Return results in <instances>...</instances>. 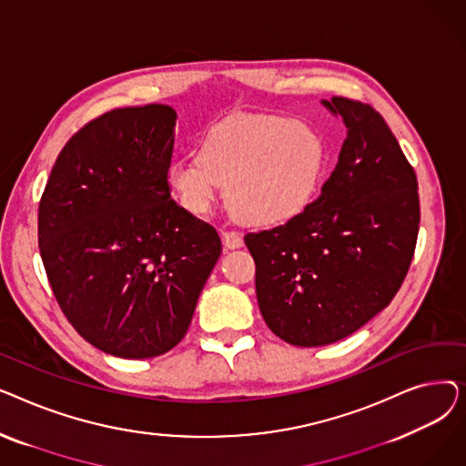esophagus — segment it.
Returning <instances> with one entry per match:
<instances>
[{
	"label": "esophagus",
	"mask_w": 466,
	"mask_h": 466,
	"mask_svg": "<svg viewBox=\"0 0 466 466\" xmlns=\"http://www.w3.org/2000/svg\"><path fill=\"white\" fill-rule=\"evenodd\" d=\"M220 236H223V243L227 249H238L243 246V238L239 232L236 230H227V232H220Z\"/></svg>",
	"instance_id": "obj_1"
}]
</instances>
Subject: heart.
Segmentation results:
<instances>
[{
  "label": "heart",
  "instance_id": "obj_1",
  "mask_svg": "<svg viewBox=\"0 0 466 466\" xmlns=\"http://www.w3.org/2000/svg\"><path fill=\"white\" fill-rule=\"evenodd\" d=\"M323 137L299 120L281 116L228 118L200 139L198 157L167 166V185L185 211H211L218 187L241 223L274 227L299 217L321 183Z\"/></svg>",
  "mask_w": 466,
  "mask_h": 466
}]
</instances>
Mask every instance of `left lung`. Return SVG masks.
Returning a JSON list of instances; mask_svg holds the SVG:
<instances>
[{
	"instance_id": "obj_1",
	"label": "left lung",
	"mask_w": 466,
	"mask_h": 466,
	"mask_svg": "<svg viewBox=\"0 0 466 466\" xmlns=\"http://www.w3.org/2000/svg\"><path fill=\"white\" fill-rule=\"evenodd\" d=\"M321 104L348 136L319 198L246 236L264 321L299 348L334 344L387 308L420 230L418 177L383 116L339 96Z\"/></svg>"
}]
</instances>
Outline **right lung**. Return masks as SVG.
<instances>
[{
    "label": "right lung",
    "mask_w": 466,
    "mask_h": 466,
    "mask_svg": "<svg viewBox=\"0 0 466 466\" xmlns=\"http://www.w3.org/2000/svg\"><path fill=\"white\" fill-rule=\"evenodd\" d=\"M177 113L113 109L73 136L39 204L48 283L88 344L120 359L176 348L220 257L213 227L171 200Z\"/></svg>",
    "instance_id": "1"
}]
</instances>
